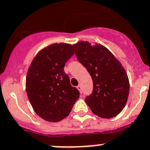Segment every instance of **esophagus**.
Masks as SVG:
<instances>
[{"label": "esophagus", "instance_id": "obj_1", "mask_svg": "<svg viewBox=\"0 0 150 150\" xmlns=\"http://www.w3.org/2000/svg\"><path fill=\"white\" fill-rule=\"evenodd\" d=\"M77 88H78V89H79V91H80L81 93V86L80 84H79V86H77Z\"/></svg>", "mask_w": 150, "mask_h": 150}]
</instances>
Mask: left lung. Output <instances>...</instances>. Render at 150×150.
<instances>
[{"label": "left lung", "mask_w": 150, "mask_h": 150, "mask_svg": "<svg viewBox=\"0 0 150 150\" xmlns=\"http://www.w3.org/2000/svg\"><path fill=\"white\" fill-rule=\"evenodd\" d=\"M74 46L77 58L93 80V92L85 98L86 103L99 117L110 118L118 115L129 95V79L125 69L102 44L91 45L81 41Z\"/></svg>", "instance_id": "1"}]
</instances>
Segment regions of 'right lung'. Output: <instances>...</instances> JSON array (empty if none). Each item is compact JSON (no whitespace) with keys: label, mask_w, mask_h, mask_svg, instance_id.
<instances>
[{"label":"right lung","mask_w":150,"mask_h":150,"mask_svg":"<svg viewBox=\"0 0 150 150\" xmlns=\"http://www.w3.org/2000/svg\"><path fill=\"white\" fill-rule=\"evenodd\" d=\"M74 45L52 44L32 59L27 71L25 88L36 114L45 121L57 122L67 117L79 98V90L70 84L65 63L75 53Z\"/></svg>","instance_id":"right-lung-1"}]
</instances>
